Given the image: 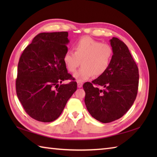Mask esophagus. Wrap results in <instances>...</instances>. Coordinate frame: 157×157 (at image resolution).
<instances>
[{
    "label": "esophagus",
    "mask_w": 157,
    "mask_h": 157,
    "mask_svg": "<svg viewBox=\"0 0 157 157\" xmlns=\"http://www.w3.org/2000/svg\"><path fill=\"white\" fill-rule=\"evenodd\" d=\"M83 86V83L82 82H78V87L79 88H80L82 87Z\"/></svg>",
    "instance_id": "esophagus-1"
}]
</instances>
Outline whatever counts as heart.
I'll list each match as a JSON object with an SVG mask.
<instances>
[{"label": "heart", "mask_w": 157, "mask_h": 157, "mask_svg": "<svg viewBox=\"0 0 157 157\" xmlns=\"http://www.w3.org/2000/svg\"><path fill=\"white\" fill-rule=\"evenodd\" d=\"M75 52L67 51L63 57L66 67L74 72L79 65L82 67L73 74L78 82H82L102 75L108 69L113 57V49L106 43H101L90 37H83L75 42Z\"/></svg>", "instance_id": "obj_1"}]
</instances>
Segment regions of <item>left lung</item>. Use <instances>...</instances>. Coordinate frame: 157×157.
<instances>
[{"mask_svg": "<svg viewBox=\"0 0 157 157\" xmlns=\"http://www.w3.org/2000/svg\"><path fill=\"white\" fill-rule=\"evenodd\" d=\"M110 42L113 55L108 69L92 83L83 85L88 112L104 123L119 119L128 111L137 96L139 82L138 66L128 46L117 38Z\"/></svg>", "mask_w": 157, "mask_h": 157, "instance_id": "obj_1", "label": "left lung"}]
</instances>
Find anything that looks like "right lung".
Segmentation results:
<instances>
[{
    "instance_id": "add662e5",
    "label": "right lung",
    "mask_w": 157,
    "mask_h": 157,
    "mask_svg": "<svg viewBox=\"0 0 157 157\" xmlns=\"http://www.w3.org/2000/svg\"><path fill=\"white\" fill-rule=\"evenodd\" d=\"M67 37V32L40 33L20 56L17 95L25 112L38 121L57 119L77 90L76 82L61 84L72 79L63 61Z\"/></svg>"
}]
</instances>
